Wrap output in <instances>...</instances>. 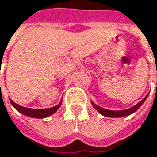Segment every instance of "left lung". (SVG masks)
<instances>
[{
	"label": "left lung",
	"mask_w": 157,
	"mask_h": 157,
	"mask_svg": "<svg viewBox=\"0 0 157 157\" xmlns=\"http://www.w3.org/2000/svg\"><path fill=\"white\" fill-rule=\"evenodd\" d=\"M148 95H147L146 97L142 99L140 102H139L137 105H133V107L131 108H128V109H126V110H121V111H113V110H107V109H104L100 106L97 105L96 104H94L93 102H91L92 106L100 114H102L103 116L105 117H110V118H121V117H126V116H128L132 113H135L140 106L142 105V104L145 102V100L147 98Z\"/></svg>",
	"instance_id": "obj_1"
}]
</instances>
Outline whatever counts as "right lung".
<instances>
[{
    "instance_id": "add662e5",
    "label": "right lung",
    "mask_w": 157,
    "mask_h": 157,
    "mask_svg": "<svg viewBox=\"0 0 157 157\" xmlns=\"http://www.w3.org/2000/svg\"><path fill=\"white\" fill-rule=\"evenodd\" d=\"M10 103L12 106L18 111L20 113L24 114L25 116L31 117V118H35V119H44L46 117H49L55 113L60 107L62 101H60L57 105L53 106L52 108H47V109H31V108H26L22 105H19L13 102L10 99Z\"/></svg>"
}]
</instances>
